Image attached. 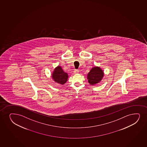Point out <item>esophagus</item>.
<instances>
[{"instance_id":"34e87169","label":"esophagus","mask_w":147,"mask_h":147,"mask_svg":"<svg viewBox=\"0 0 147 147\" xmlns=\"http://www.w3.org/2000/svg\"><path fill=\"white\" fill-rule=\"evenodd\" d=\"M74 72L75 74H78V73H79V70H78V69H75Z\"/></svg>"}]
</instances>
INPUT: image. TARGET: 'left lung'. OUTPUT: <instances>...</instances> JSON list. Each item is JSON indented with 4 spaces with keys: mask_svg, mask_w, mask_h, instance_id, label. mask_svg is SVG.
I'll list each match as a JSON object with an SVG mask.
<instances>
[{
    "mask_svg": "<svg viewBox=\"0 0 147 147\" xmlns=\"http://www.w3.org/2000/svg\"><path fill=\"white\" fill-rule=\"evenodd\" d=\"M103 76V71L100 67H93L87 75L88 82L90 85L96 84L101 81Z\"/></svg>",
    "mask_w": 147,
    "mask_h": 147,
    "instance_id": "8db88e82",
    "label": "left lung"
}]
</instances>
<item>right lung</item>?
<instances>
[{"instance_id":"obj_1","label":"right lung","mask_w":147,"mask_h":147,"mask_svg":"<svg viewBox=\"0 0 147 147\" xmlns=\"http://www.w3.org/2000/svg\"><path fill=\"white\" fill-rule=\"evenodd\" d=\"M54 81L60 84H64L68 78L67 74L64 72L60 66H58L54 69L52 74Z\"/></svg>"}]
</instances>
